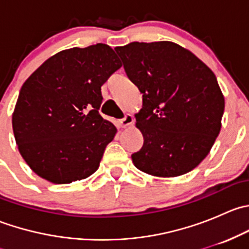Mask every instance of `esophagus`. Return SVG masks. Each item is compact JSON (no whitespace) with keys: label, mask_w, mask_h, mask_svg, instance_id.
I'll return each mask as SVG.
<instances>
[{"label":"esophagus","mask_w":249,"mask_h":249,"mask_svg":"<svg viewBox=\"0 0 249 249\" xmlns=\"http://www.w3.org/2000/svg\"><path fill=\"white\" fill-rule=\"evenodd\" d=\"M132 123H134V117H132L131 114H127L125 118H123V119L118 120L117 125L123 129V127H127V126H129V125H131Z\"/></svg>","instance_id":"1"}]
</instances>
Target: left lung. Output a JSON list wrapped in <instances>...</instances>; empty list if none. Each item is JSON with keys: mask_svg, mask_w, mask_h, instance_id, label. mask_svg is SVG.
Here are the masks:
<instances>
[{"mask_svg": "<svg viewBox=\"0 0 249 249\" xmlns=\"http://www.w3.org/2000/svg\"><path fill=\"white\" fill-rule=\"evenodd\" d=\"M115 52L142 94L135 124L144 142L131 155L134 165L161 178L194 170L222 127L225 102L215 74L173 42H132Z\"/></svg>", "mask_w": 249, "mask_h": 249, "instance_id": "8db88e82", "label": "left lung"}]
</instances>
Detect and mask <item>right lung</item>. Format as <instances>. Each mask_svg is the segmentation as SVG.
<instances>
[{
	"mask_svg": "<svg viewBox=\"0 0 249 249\" xmlns=\"http://www.w3.org/2000/svg\"><path fill=\"white\" fill-rule=\"evenodd\" d=\"M122 67L114 50L97 43L47 59L20 89L12 126L22 159L54 184L91 176L117 127L100 115L101 87Z\"/></svg>",
	"mask_w": 249,
	"mask_h": 249,
	"instance_id": "obj_1",
	"label": "right lung"
}]
</instances>
